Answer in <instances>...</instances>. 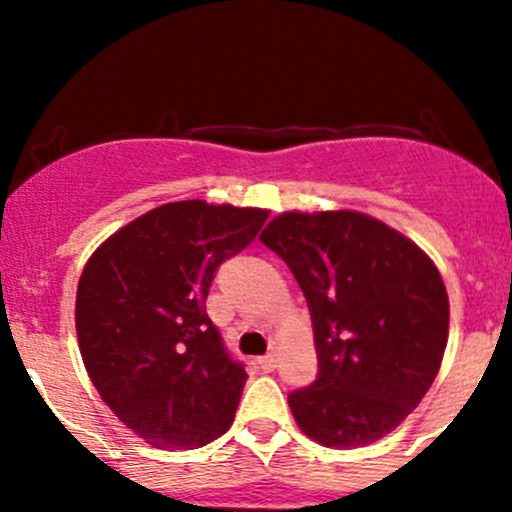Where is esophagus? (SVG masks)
Returning a JSON list of instances; mask_svg holds the SVG:
<instances>
[{
	"label": "esophagus",
	"mask_w": 512,
	"mask_h": 512,
	"mask_svg": "<svg viewBox=\"0 0 512 512\" xmlns=\"http://www.w3.org/2000/svg\"><path fill=\"white\" fill-rule=\"evenodd\" d=\"M257 363H260V368L264 370V373H272V370L276 368V356L267 354V356H262Z\"/></svg>",
	"instance_id": "obj_1"
}]
</instances>
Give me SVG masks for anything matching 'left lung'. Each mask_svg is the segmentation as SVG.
<instances>
[{
    "label": "left lung",
    "mask_w": 512,
    "mask_h": 512,
    "mask_svg": "<svg viewBox=\"0 0 512 512\" xmlns=\"http://www.w3.org/2000/svg\"><path fill=\"white\" fill-rule=\"evenodd\" d=\"M260 240L289 264L313 320L317 378L289 395L296 424L339 450L387 436L424 399L448 344L436 264L358 211H289Z\"/></svg>",
    "instance_id": "obj_1"
}]
</instances>
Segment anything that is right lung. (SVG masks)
I'll list each match as a JSON object with an SVG mask.
<instances>
[{
  "label": "right lung",
  "mask_w": 512,
  "mask_h": 512,
  "mask_svg": "<svg viewBox=\"0 0 512 512\" xmlns=\"http://www.w3.org/2000/svg\"><path fill=\"white\" fill-rule=\"evenodd\" d=\"M267 221L262 209L163 204L91 255L76 291L88 378L127 428L156 448L192 450L228 431L245 366L207 315L216 272Z\"/></svg>",
  "instance_id": "right-lung-1"
}]
</instances>
